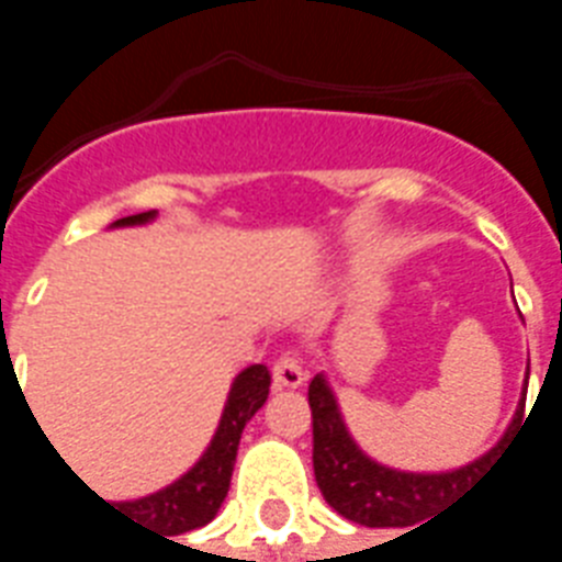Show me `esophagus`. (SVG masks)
I'll return each instance as SVG.
<instances>
[{
  "instance_id": "esophagus-1",
  "label": "esophagus",
  "mask_w": 562,
  "mask_h": 562,
  "mask_svg": "<svg viewBox=\"0 0 562 562\" xmlns=\"http://www.w3.org/2000/svg\"><path fill=\"white\" fill-rule=\"evenodd\" d=\"M306 382L304 361L294 352H282L273 364V385L277 389H301Z\"/></svg>"
}]
</instances>
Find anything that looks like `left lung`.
I'll return each mask as SVG.
<instances>
[{
    "label": "left lung",
    "instance_id": "8db88e82",
    "mask_svg": "<svg viewBox=\"0 0 562 562\" xmlns=\"http://www.w3.org/2000/svg\"><path fill=\"white\" fill-rule=\"evenodd\" d=\"M524 401L527 397H520L506 436L479 460L451 472H403L382 467L355 446L328 379L318 373L310 382L313 470H316L318 491L337 515L355 520L361 527H409V524H418L430 508L446 503L448 496L460 494L470 484V479H475V472H482L496 451L506 448L508 434H515L524 422Z\"/></svg>",
    "mask_w": 562,
    "mask_h": 562
}]
</instances>
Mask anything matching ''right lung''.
<instances>
[{
	"mask_svg": "<svg viewBox=\"0 0 562 562\" xmlns=\"http://www.w3.org/2000/svg\"><path fill=\"white\" fill-rule=\"evenodd\" d=\"M153 216H156V210H147V213L116 220L114 225L116 228L144 225ZM268 391L270 373L265 364H252L246 367L244 373H237V379L232 382V391H228V403L222 409L220 427H216L207 451L201 454L195 467L186 475H180L173 484L156 491V494L140 496V499H132V503H116V508L128 518H135V524H140V527L161 530L165 536H180V532L210 524L216 518L222 499L228 496L240 434H244L246 422L265 406Z\"/></svg>",
	"mask_w": 562,
	"mask_h": 562,
	"instance_id": "add662e5",
	"label": "right lung"
}]
</instances>
